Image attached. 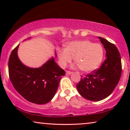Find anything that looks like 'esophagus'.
<instances>
[{
    "label": "esophagus",
    "instance_id": "obj_1",
    "mask_svg": "<svg viewBox=\"0 0 130 130\" xmlns=\"http://www.w3.org/2000/svg\"><path fill=\"white\" fill-rule=\"evenodd\" d=\"M72 73L71 72H69V71H66V74L67 75H70V74H72Z\"/></svg>",
    "mask_w": 130,
    "mask_h": 130
}]
</instances>
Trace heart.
<instances>
[{
    "label": "heart",
    "mask_w": 130,
    "mask_h": 130,
    "mask_svg": "<svg viewBox=\"0 0 130 130\" xmlns=\"http://www.w3.org/2000/svg\"><path fill=\"white\" fill-rule=\"evenodd\" d=\"M60 64L64 67L73 58L83 72H91L98 68L104 58V49L99 44L83 40L69 43L58 53Z\"/></svg>",
    "instance_id": "1"
}]
</instances>
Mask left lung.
<instances>
[{
  "label": "left lung",
  "instance_id": "1",
  "mask_svg": "<svg viewBox=\"0 0 130 130\" xmlns=\"http://www.w3.org/2000/svg\"><path fill=\"white\" fill-rule=\"evenodd\" d=\"M106 51V60L92 73L82 77L76 85L79 93L92 101L103 100L111 95L120 80L122 72L121 56L114 44L98 37Z\"/></svg>",
  "mask_w": 130,
  "mask_h": 130
}]
</instances>
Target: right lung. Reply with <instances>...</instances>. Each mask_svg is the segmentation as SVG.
<instances>
[{"instance_id":"obj_1","label":"right lung","mask_w":130,"mask_h":130,"mask_svg":"<svg viewBox=\"0 0 130 130\" xmlns=\"http://www.w3.org/2000/svg\"><path fill=\"white\" fill-rule=\"evenodd\" d=\"M19 45L12 51L9 59L10 81L26 100L36 104H47L54 96L60 79L65 75L64 70L58 66L53 57L38 68L26 66L18 56Z\"/></svg>"}]
</instances>
